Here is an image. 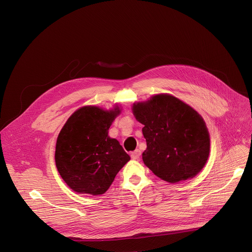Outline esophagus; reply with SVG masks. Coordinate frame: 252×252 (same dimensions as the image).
Returning a JSON list of instances; mask_svg holds the SVG:
<instances>
[{"instance_id":"obj_1","label":"esophagus","mask_w":252,"mask_h":252,"mask_svg":"<svg viewBox=\"0 0 252 252\" xmlns=\"http://www.w3.org/2000/svg\"><path fill=\"white\" fill-rule=\"evenodd\" d=\"M130 157H131V159H134V160L140 159V157H141V151H140L139 149L133 151V152L130 153Z\"/></svg>"}]
</instances>
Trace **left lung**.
<instances>
[{"mask_svg":"<svg viewBox=\"0 0 252 252\" xmlns=\"http://www.w3.org/2000/svg\"><path fill=\"white\" fill-rule=\"evenodd\" d=\"M131 110L144 126L147 148L143 161L155 176L175 184L200 173L208 159L210 139L199 113L169 94L136 102Z\"/></svg>","mask_w":252,"mask_h":252,"instance_id":"left-lung-1","label":"left lung"}]
</instances>
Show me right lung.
I'll list each match as a JSON object with an SVG mask.
<instances>
[{"label": "right lung", "mask_w": 252, "mask_h": 252, "mask_svg": "<svg viewBox=\"0 0 252 252\" xmlns=\"http://www.w3.org/2000/svg\"><path fill=\"white\" fill-rule=\"evenodd\" d=\"M122 109L84 106L67 119L56 142L55 162L63 181L76 193L101 195L130 159L108 129Z\"/></svg>", "instance_id": "1"}]
</instances>
